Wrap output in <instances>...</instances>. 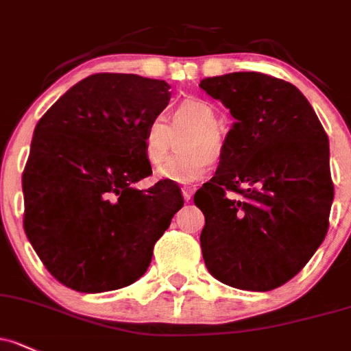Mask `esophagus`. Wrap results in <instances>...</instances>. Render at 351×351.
Listing matches in <instances>:
<instances>
[{
	"label": "esophagus",
	"instance_id": "esophagus-1",
	"mask_svg": "<svg viewBox=\"0 0 351 351\" xmlns=\"http://www.w3.org/2000/svg\"><path fill=\"white\" fill-rule=\"evenodd\" d=\"M182 193H183V198H185V202H190L191 197H193V193H195V188L183 186L182 188Z\"/></svg>",
	"mask_w": 351,
	"mask_h": 351
}]
</instances>
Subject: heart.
Returning <instances> with one entry per match:
<instances>
[{
    "instance_id": "b5f03b06",
    "label": "heart",
    "mask_w": 351,
    "mask_h": 351,
    "mask_svg": "<svg viewBox=\"0 0 351 351\" xmlns=\"http://www.w3.org/2000/svg\"><path fill=\"white\" fill-rule=\"evenodd\" d=\"M171 128H191V132L182 143L185 154L166 161L156 171V176L173 183L198 182L208 171L212 158H219L223 151L215 109L200 99H186L173 110ZM169 146L171 132L168 124L163 117H153L143 132V154L147 163L160 166L168 156Z\"/></svg>"
}]
</instances>
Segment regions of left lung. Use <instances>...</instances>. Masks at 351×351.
I'll use <instances>...</instances> for the list:
<instances>
[{"mask_svg": "<svg viewBox=\"0 0 351 351\" xmlns=\"http://www.w3.org/2000/svg\"><path fill=\"white\" fill-rule=\"evenodd\" d=\"M235 119L215 176L195 193L210 274L271 291L293 279L326 237L333 204L328 136L300 88L259 72L200 82Z\"/></svg>", "mask_w": 351, "mask_h": 351, "instance_id": "left-lung-1", "label": "left lung"}]
</instances>
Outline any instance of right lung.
<instances>
[{"mask_svg":"<svg viewBox=\"0 0 351 351\" xmlns=\"http://www.w3.org/2000/svg\"><path fill=\"white\" fill-rule=\"evenodd\" d=\"M169 97L165 80L94 73L36 124L21 180L25 234L70 289L104 293L138 281L183 206L171 182L134 188L153 173L143 132Z\"/></svg>","mask_w":351,"mask_h":351,"instance_id":"obj_1","label":"right lung"}]
</instances>
